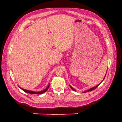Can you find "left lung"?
I'll use <instances>...</instances> for the list:
<instances>
[{"mask_svg": "<svg viewBox=\"0 0 122 122\" xmlns=\"http://www.w3.org/2000/svg\"><path fill=\"white\" fill-rule=\"evenodd\" d=\"M106 73H107V72H106ZM106 75H105V77H104V78L103 80H102V81H103L104 80V79H105V76H106ZM98 84V85H96V86L94 87H92V88H90V89H89V90H86V91H85L83 92V93H86V92H89V91H92V90H94L95 89H96V88L97 87H98V86H99V84ZM70 87H71V89H72V90H73V91H76V90H75V89H74V88H73L72 87H71V85H70Z\"/></svg>", "mask_w": 122, "mask_h": 122, "instance_id": "1", "label": "left lung"}]
</instances>
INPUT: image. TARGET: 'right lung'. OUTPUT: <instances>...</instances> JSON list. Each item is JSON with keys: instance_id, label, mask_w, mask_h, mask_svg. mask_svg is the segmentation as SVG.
<instances>
[{"instance_id": "add662e5", "label": "right lung", "mask_w": 122, "mask_h": 122, "mask_svg": "<svg viewBox=\"0 0 122 122\" xmlns=\"http://www.w3.org/2000/svg\"><path fill=\"white\" fill-rule=\"evenodd\" d=\"M50 83L48 85V86H47V87L45 89H44V90H43V91H40V92H35V91H33L28 90H26V89H23L22 88L20 87V86H19V87H20V88L22 90H23V91H24V92H26V93H30V94H41L44 93H45L46 91H47V90L48 89V88H49V86H50Z\"/></svg>"}]
</instances>
